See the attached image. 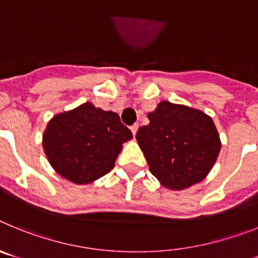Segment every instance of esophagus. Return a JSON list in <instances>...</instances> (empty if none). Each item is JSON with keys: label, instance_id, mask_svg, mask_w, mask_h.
Here are the masks:
<instances>
[{"label": "esophagus", "instance_id": "34e87169", "mask_svg": "<svg viewBox=\"0 0 258 258\" xmlns=\"http://www.w3.org/2000/svg\"><path fill=\"white\" fill-rule=\"evenodd\" d=\"M138 127H140V125L138 124H133L131 126V131H132V133H133V136H136L137 131H138Z\"/></svg>", "mask_w": 258, "mask_h": 258}]
</instances>
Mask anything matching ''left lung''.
Instances as JSON below:
<instances>
[{"mask_svg": "<svg viewBox=\"0 0 258 258\" xmlns=\"http://www.w3.org/2000/svg\"><path fill=\"white\" fill-rule=\"evenodd\" d=\"M136 134L150 172L169 190L199 183L213 168L221 140L211 116L184 104L163 101Z\"/></svg>", "mask_w": 258, "mask_h": 258, "instance_id": "8db88e82", "label": "left lung"}]
</instances>
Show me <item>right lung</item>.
Wrapping results in <instances>:
<instances>
[{"instance_id":"right-lung-1","label":"right lung","mask_w":258,"mask_h":258,"mask_svg":"<svg viewBox=\"0 0 258 258\" xmlns=\"http://www.w3.org/2000/svg\"><path fill=\"white\" fill-rule=\"evenodd\" d=\"M133 138L112 111L92 102L50 118L42 136L47 161L60 177L76 184H88L111 172L122 150Z\"/></svg>"}]
</instances>
